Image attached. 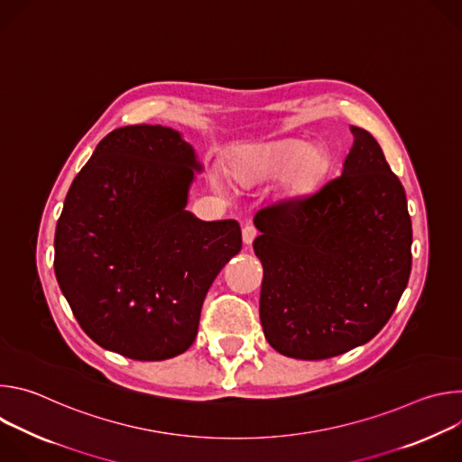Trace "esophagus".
<instances>
[{
	"label": "esophagus",
	"instance_id": "1",
	"mask_svg": "<svg viewBox=\"0 0 462 462\" xmlns=\"http://www.w3.org/2000/svg\"><path fill=\"white\" fill-rule=\"evenodd\" d=\"M257 236V230L252 226V225H245L243 226V243L245 245H252V241L255 239Z\"/></svg>",
	"mask_w": 462,
	"mask_h": 462
}]
</instances>
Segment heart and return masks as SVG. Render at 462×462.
<instances>
[{
	"mask_svg": "<svg viewBox=\"0 0 462 462\" xmlns=\"http://www.w3.org/2000/svg\"><path fill=\"white\" fill-rule=\"evenodd\" d=\"M327 155L321 148L300 139H283L239 146L228 162L239 182H261L280 173L278 191L283 197H300L321 177Z\"/></svg>",
	"mask_w": 462,
	"mask_h": 462,
	"instance_id": "heart-1",
	"label": "heart"
}]
</instances>
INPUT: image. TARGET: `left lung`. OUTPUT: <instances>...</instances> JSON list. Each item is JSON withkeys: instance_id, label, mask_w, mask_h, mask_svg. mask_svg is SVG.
Listing matches in <instances>:
<instances>
[{"instance_id": "8db88e82", "label": "left lung", "mask_w": 462, "mask_h": 462, "mask_svg": "<svg viewBox=\"0 0 462 462\" xmlns=\"http://www.w3.org/2000/svg\"><path fill=\"white\" fill-rule=\"evenodd\" d=\"M351 134L342 175L254 216L263 333L291 358L323 360L369 342L410 280L404 186L371 134Z\"/></svg>"}]
</instances>
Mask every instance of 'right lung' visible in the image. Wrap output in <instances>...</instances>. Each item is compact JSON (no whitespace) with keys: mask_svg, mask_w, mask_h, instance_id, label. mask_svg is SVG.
<instances>
[{"mask_svg":"<svg viewBox=\"0 0 462 462\" xmlns=\"http://www.w3.org/2000/svg\"><path fill=\"white\" fill-rule=\"evenodd\" d=\"M201 171L164 125L106 135L75 177L54 234V274L84 333L122 356L155 362L195 340L205 296L241 250L234 219L186 210Z\"/></svg>","mask_w":462,"mask_h":462,"instance_id":"obj_1","label":"right lung"}]
</instances>
